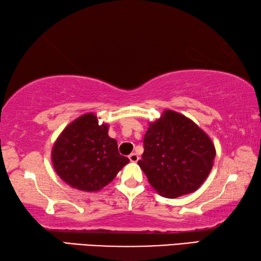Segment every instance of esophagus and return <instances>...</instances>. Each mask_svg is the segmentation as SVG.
Masks as SVG:
<instances>
[{
    "label": "esophagus",
    "instance_id": "34e87169",
    "mask_svg": "<svg viewBox=\"0 0 261 261\" xmlns=\"http://www.w3.org/2000/svg\"><path fill=\"white\" fill-rule=\"evenodd\" d=\"M128 158H129V161H130L132 163H136V162L139 161V156H138V154H136L135 152L130 153L129 156H128Z\"/></svg>",
    "mask_w": 261,
    "mask_h": 261
}]
</instances>
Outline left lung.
<instances>
[{
  "label": "left lung",
  "instance_id": "obj_1",
  "mask_svg": "<svg viewBox=\"0 0 261 261\" xmlns=\"http://www.w3.org/2000/svg\"><path fill=\"white\" fill-rule=\"evenodd\" d=\"M143 147L138 164L152 188L167 198L197 190L211 172L216 157L207 134L172 110H165L158 120L149 123Z\"/></svg>",
  "mask_w": 261,
  "mask_h": 261
}]
</instances>
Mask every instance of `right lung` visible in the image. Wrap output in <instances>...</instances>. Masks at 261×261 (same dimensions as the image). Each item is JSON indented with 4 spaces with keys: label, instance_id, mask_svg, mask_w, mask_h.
<instances>
[{
    "label": "right lung",
    "instance_id": "obj_1",
    "mask_svg": "<svg viewBox=\"0 0 261 261\" xmlns=\"http://www.w3.org/2000/svg\"><path fill=\"white\" fill-rule=\"evenodd\" d=\"M109 125H99L94 113L73 120L58 136L51 151L55 171L72 188L98 191L109 185L129 159L118 151L108 135Z\"/></svg>",
    "mask_w": 261,
    "mask_h": 261
}]
</instances>
